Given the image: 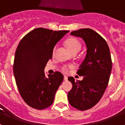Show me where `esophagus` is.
I'll list each match as a JSON object with an SVG mask.
<instances>
[{
    "label": "esophagus",
    "mask_w": 125,
    "mask_h": 125,
    "mask_svg": "<svg viewBox=\"0 0 125 125\" xmlns=\"http://www.w3.org/2000/svg\"><path fill=\"white\" fill-rule=\"evenodd\" d=\"M64 80L65 81H68V77L66 76H64Z\"/></svg>",
    "instance_id": "obj_1"
}]
</instances>
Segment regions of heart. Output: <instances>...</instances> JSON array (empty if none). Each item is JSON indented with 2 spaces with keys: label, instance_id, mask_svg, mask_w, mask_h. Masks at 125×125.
I'll return each mask as SVG.
<instances>
[{
  "label": "heart",
  "instance_id": "b5f03b06",
  "mask_svg": "<svg viewBox=\"0 0 125 125\" xmlns=\"http://www.w3.org/2000/svg\"><path fill=\"white\" fill-rule=\"evenodd\" d=\"M66 44L71 53L74 52H78L80 51L81 47L80 42L78 39H76L75 38H71L68 39L66 42ZM56 49H57V46H55L54 47V48H53V54L56 52ZM73 67V66L72 65H70V66H64L62 68V70L64 72L67 73L68 71V70H69V68H72Z\"/></svg>",
  "mask_w": 125,
  "mask_h": 125
}]
</instances>
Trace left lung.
<instances>
[{"label":"left lung","mask_w":125,"mask_h":125,"mask_svg":"<svg viewBox=\"0 0 125 125\" xmlns=\"http://www.w3.org/2000/svg\"><path fill=\"white\" fill-rule=\"evenodd\" d=\"M71 35L82 38L86 45L85 59L77 74L83 76L82 81H75L73 77L72 89L68 93V101L74 108L84 111L96 105L101 100L108 86L112 69L109 47L106 41L96 32L89 28L81 29Z\"/></svg>","instance_id":"obj_1"}]
</instances>
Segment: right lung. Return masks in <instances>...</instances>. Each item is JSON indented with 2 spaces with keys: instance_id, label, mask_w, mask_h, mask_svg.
Here are the masks:
<instances>
[{
  "instance_id": "right-lung-1",
  "label": "right lung",
  "mask_w": 125,
  "mask_h": 125,
  "mask_svg": "<svg viewBox=\"0 0 125 125\" xmlns=\"http://www.w3.org/2000/svg\"><path fill=\"white\" fill-rule=\"evenodd\" d=\"M69 32L37 28L20 41L15 51L13 71L20 94L29 106L43 110L54 102L64 76L56 71L46 78L44 70L52 58L56 43Z\"/></svg>"
}]
</instances>
